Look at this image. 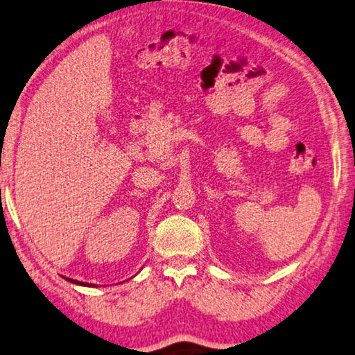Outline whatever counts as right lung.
Instances as JSON below:
<instances>
[{
	"label": "right lung",
	"instance_id": "right-lung-1",
	"mask_svg": "<svg viewBox=\"0 0 355 355\" xmlns=\"http://www.w3.org/2000/svg\"><path fill=\"white\" fill-rule=\"evenodd\" d=\"M67 281H71L72 284H77V286H88V288H92L93 284H89V283H82V281H77V279H72V278H66Z\"/></svg>",
	"mask_w": 355,
	"mask_h": 355
}]
</instances>
